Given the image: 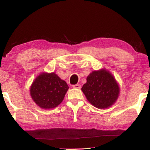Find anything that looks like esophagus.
<instances>
[{
    "mask_svg": "<svg viewBox=\"0 0 150 150\" xmlns=\"http://www.w3.org/2000/svg\"><path fill=\"white\" fill-rule=\"evenodd\" d=\"M72 87L73 88H77V89H81V84H75L73 85Z\"/></svg>",
    "mask_w": 150,
    "mask_h": 150,
    "instance_id": "obj_1",
    "label": "esophagus"
}]
</instances>
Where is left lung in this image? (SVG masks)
Instances as JSON below:
<instances>
[{
  "mask_svg": "<svg viewBox=\"0 0 150 150\" xmlns=\"http://www.w3.org/2000/svg\"><path fill=\"white\" fill-rule=\"evenodd\" d=\"M81 90L90 103L97 108L105 109L115 103L120 88L113 75L106 69L92 71Z\"/></svg>",
  "mask_w": 150,
  "mask_h": 150,
  "instance_id": "1",
  "label": "left lung"
}]
</instances>
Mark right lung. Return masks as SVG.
Returning a JSON list of instances; mask_svg holds the SVG:
<instances>
[{"label":"right lung","instance_id":"add662e5","mask_svg":"<svg viewBox=\"0 0 150 150\" xmlns=\"http://www.w3.org/2000/svg\"><path fill=\"white\" fill-rule=\"evenodd\" d=\"M68 86L55 73H42L35 79L30 88V95L37 106L52 109L62 103Z\"/></svg>","mask_w":150,"mask_h":150}]
</instances>
